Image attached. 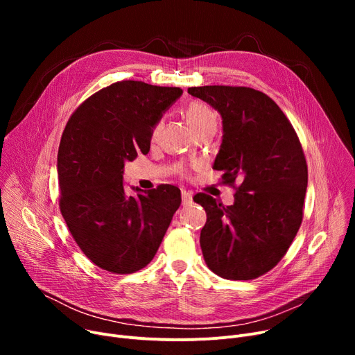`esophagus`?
I'll return each instance as SVG.
<instances>
[{
    "mask_svg": "<svg viewBox=\"0 0 355 355\" xmlns=\"http://www.w3.org/2000/svg\"><path fill=\"white\" fill-rule=\"evenodd\" d=\"M181 198H182V206H189V204L193 202V194L187 190L181 191Z\"/></svg>",
    "mask_w": 355,
    "mask_h": 355,
    "instance_id": "esophagus-1",
    "label": "esophagus"
}]
</instances>
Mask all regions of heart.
I'll return each mask as SVG.
<instances>
[{
	"label": "heart",
	"mask_w": 355,
	"mask_h": 355,
	"mask_svg": "<svg viewBox=\"0 0 355 355\" xmlns=\"http://www.w3.org/2000/svg\"><path fill=\"white\" fill-rule=\"evenodd\" d=\"M185 118H187L189 123L193 126L196 130V134L201 132L204 129H210L217 126V115L216 112L207 105L201 101H194L191 102L187 107H185ZM164 128V122L158 121L151 130V141H157L161 137ZM181 173L185 174L187 173V168H181Z\"/></svg>",
	"instance_id": "obj_1"
}]
</instances>
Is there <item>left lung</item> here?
Masks as SVG:
<instances>
[{
    "mask_svg": "<svg viewBox=\"0 0 355 355\" xmlns=\"http://www.w3.org/2000/svg\"><path fill=\"white\" fill-rule=\"evenodd\" d=\"M189 93L223 118L213 168L236 190L233 206L200 193L207 213L200 245L207 266L230 281H250L273 269L301 227L308 165L300 138L263 92L245 86H200Z\"/></svg>",
    "mask_w": 355,
    "mask_h": 355,
    "instance_id": "left-lung-1",
    "label": "left lung"
}]
</instances>
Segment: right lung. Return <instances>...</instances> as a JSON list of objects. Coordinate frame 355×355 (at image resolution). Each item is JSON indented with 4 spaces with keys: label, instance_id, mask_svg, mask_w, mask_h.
I'll return each mask as SVG.
<instances>
[{
    "label": "right lung",
    "instance_id": "obj_1",
    "mask_svg": "<svg viewBox=\"0 0 355 355\" xmlns=\"http://www.w3.org/2000/svg\"><path fill=\"white\" fill-rule=\"evenodd\" d=\"M181 93L121 80L93 93L66 123L58 155L59 207L80 250L103 270L126 275L145 268L180 207L181 193L170 184L126 196L122 173L125 161L149 153L153 126Z\"/></svg>",
    "mask_w": 355,
    "mask_h": 355
}]
</instances>
